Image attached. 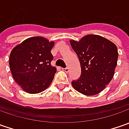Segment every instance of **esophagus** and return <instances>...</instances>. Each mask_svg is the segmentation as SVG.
Returning <instances> with one entry per match:
<instances>
[{"label":"esophagus","mask_w":129,"mask_h":129,"mask_svg":"<svg viewBox=\"0 0 129 129\" xmlns=\"http://www.w3.org/2000/svg\"><path fill=\"white\" fill-rule=\"evenodd\" d=\"M62 70L64 71L65 72H69V68H67V67H66V68H62Z\"/></svg>","instance_id":"esophagus-1"}]
</instances>
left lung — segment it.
I'll return each instance as SVG.
<instances>
[{
  "label": "left lung",
  "mask_w": 129,
  "mask_h": 129,
  "mask_svg": "<svg viewBox=\"0 0 129 129\" xmlns=\"http://www.w3.org/2000/svg\"><path fill=\"white\" fill-rule=\"evenodd\" d=\"M70 43L81 67L80 77L72 81V87L85 95L98 94L114 75L118 57L116 44L95 34H87L78 42L70 40Z\"/></svg>",
  "instance_id": "8db88e82"
}]
</instances>
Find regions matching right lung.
Segmentation results:
<instances>
[{"mask_svg": "<svg viewBox=\"0 0 129 129\" xmlns=\"http://www.w3.org/2000/svg\"><path fill=\"white\" fill-rule=\"evenodd\" d=\"M54 45L42 37L26 39L11 50L9 66L16 82L25 92L37 94L50 85L57 72L51 65Z\"/></svg>", "mask_w": 129, "mask_h": 129, "instance_id": "1", "label": "right lung"}]
</instances>
